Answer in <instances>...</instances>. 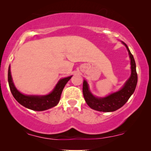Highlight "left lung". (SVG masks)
<instances>
[{"label": "left lung", "instance_id": "left-lung-1", "mask_svg": "<svg viewBox=\"0 0 151 151\" xmlns=\"http://www.w3.org/2000/svg\"><path fill=\"white\" fill-rule=\"evenodd\" d=\"M123 44L127 47V50L129 51L130 58H131V77L127 80L121 90L103 98H96L93 96L88 89L87 82L86 80H84L83 88H82L83 96L86 104L92 109L98 111H102V112H112V111H116L126 104L131 95L135 91L137 83V74L136 71L135 62L129 47L124 42H123Z\"/></svg>", "mask_w": 151, "mask_h": 151}]
</instances>
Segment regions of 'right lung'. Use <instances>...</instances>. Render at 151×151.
Returning a JSON list of instances; mask_svg holds the SVG:
<instances>
[{
    "label": "right lung",
    "mask_w": 151,
    "mask_h": 151,
    "mask_svg": "<svg viewBox=\"0 0 151 151\" xmlns=\"http://www.w3.org/2000/svg\"><path fill=\"white\" fill-rule=\"evenodd\" d=\"M71 77L72 76H70V77L61 79L56 84L53 91L47 96H25V95L20 93L16 88L13 81H12L9 67L8 69V82H9L10 91H11L14 98L23 106L37 111H45L56 106L60 99L61 93L63 92L64 87Z\"/></svg>",
    "instance_id": "right-lung-1"
}]
</instances>
